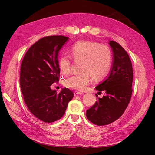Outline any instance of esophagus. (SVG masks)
<instances>
[{
  "label": "esophagus",
  "mask_w": 155,
  "mask_h": 155,
  "mask_svg": "<svg viewBox=\"0 0 155 155\" xmlns=\"http://www.w3.org/2000/svg\"><path fill=\"white\" fill-rule=\"evenodd\" d=\"M74 94L75 95H81V94H83V93L80 92V91H75L74 92Z\"/></svg>",
  "instance_id": "esophagus-1"
}]
</instances>
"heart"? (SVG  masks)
<instances>
[{"label":"heart","instance_id":"1","mask_svg":"<svg viewBox=\"0 0 155 155\" xmlns=\"http://www.w3.org/2000/svg\"><path fill=\"white\" fill-rule=\"evenodd\" d=\"M72 60L80 62L81 72L66 78L64 85L71 89L83 91L90 82L92 77L95 80L104 78L108 72L112 64V54L105 45L91 41H80L74 44L69 51ZM59 68L65 75L71 70V59L66 56L59 59Z\"/></svg>","mask_w":155,"mask_h":155}]
</instances>
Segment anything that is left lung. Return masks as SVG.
<instances>
[{
    "label": "left lung",
    "instance_id": "1",
    "mask_svg": "<svg viewBox=\"0 0 155 155\" xmlns=\"http://www.w3.org/2000/svg\"><path fill=\"white\" fill-rule=\"evenodd\" d=\"M109 44L113 51V64L108 77L96 87L99 93H106L90 109L87 118L97 126H104L117 120L124 113L130 102L132 89L133 70L127 52L115 41Z\"/></svg>",
    "mask_w": 155,
    "mask_h": 155
}]
</instances>
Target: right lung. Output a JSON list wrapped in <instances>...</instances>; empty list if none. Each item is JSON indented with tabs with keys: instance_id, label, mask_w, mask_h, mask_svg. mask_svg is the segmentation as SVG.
Segmentation results:
<instances>
[{
	"instance_id": "right-lung-1",
	"label": "right lung",
	"mask_w": 155,
	"mask_h": 155,
	"mask_svg": "<svg viewBox=\"0 0 155 155\" xmlns=\"http://www.w3.org/2000/svg\"><path fill=\"white\" fill-rule=\"evenodd\" d=\"M69 38L44 37L30 47L22 61L19 81L24 101L32 114L43 122L61 119L74 97L68 88L57 93L50 87L59 80L58 54Z\"/></svg>"
}]
</instances>
